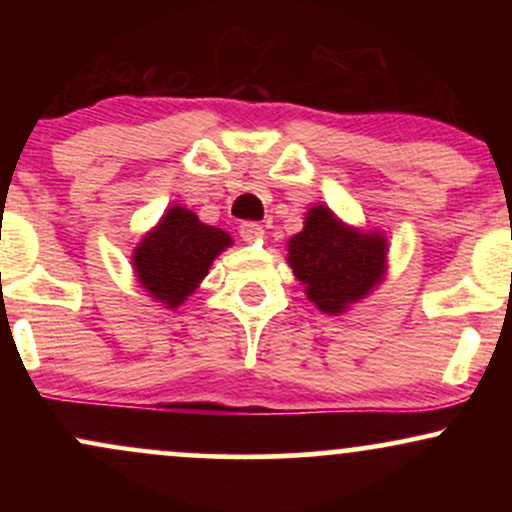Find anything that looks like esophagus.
Returning <instances> with one entry per match:
<instances>
[{"instance_id": "obj_1", "label": "esophagus", "mask_w": 512, "mask_h": 512, "mask_svg": "<svg viewBox=\"0 0 512 512\" xmlns=\"http://www.w3.org/2000/svg\"><path fill=\"white\" fill-rule=\"evenodd\" d=\"M240 236H243V240H248V243H262L264 228L255 221H245L243 226H240Z\"/></svg>"}]
</instances>
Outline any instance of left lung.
<instances>
[{
	"label": "left lung",
	"instance_id": "left-lung-1",
	"mask_svg": "<svg viewBox=\"0 0 512 512\" xmlns=\"http://www.w3.org/2000/svg\"><path fill=\"white\" fill-rule=\"evenodd\" d=\"M286 248V260L308 301L327 315H342L361 303L387 274L385 233L351 226L327 204L310 207L303 231Z\"/></svg>",
	"mask_w": 512,
	"mask_h": 512
}]
</instances>
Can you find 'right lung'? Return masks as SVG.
Instances as JSON below:
<instances>
[{"label": "right lung", "instance_id": "add662e5", "mask_svg": "<svg viewBox=\"0 0 512 512\" xmlns=\"http://www.w3.org/2000/svg\"><path fill=\"white\" fill-rule=\"evenodd\" d=\"M231 245L233 238L226 231L207 226L192 209L173 204L137 243L132 269L156 303L175 310L199 289L216 257Z\"/></svg>", "mask_w": 512, "mask_h": 512}]
</instances>
